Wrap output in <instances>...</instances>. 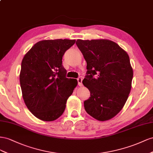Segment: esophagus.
<instances>
[{"instance_id":"1","label":"esophagus","mask_w":153,"mask_h":153,"mask_svg":"<svg viewBox=\"0 0 153 153\" xmlns=\"http://www.w3.org/2000/svg\"><path fill=\"white\" fill-rule=\"evenodd\" d=\"M77 82H78V85H79V86H82V78L81 77H79L77 78Z\"/></svg>"}]
</instances>
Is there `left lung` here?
<instances>
[{"mask_svg": "<svg viewBox=\"0 0 153 153\" xmlns=\"http://www.w3.org/2000/svg\"><path fill=\"white\" fill-rule=\"evenodd\" d=\"M76 45L88 70L82 80L90 92L84 102L85 110L96 120H110L123 109L131 88L133 71L129 56L117 43L105 39L77 40Z\"/></svg>", "mask_w": 153, "mask_h": 153, "instance_id": "1", "label": "left lung"}]
</instances>
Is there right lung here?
I'll use <instances>...</instances> for the list:
<instances>
[{"label": "right lung", "instance_id": "1", "mask_svg": "<svg viewBox=\"0 0 153 153\" xmlns=\"http://www.w3.org/2000/svg\"><path fill=\"white\" fill-rule=\"evenodd\" d=\"M75 42L68 39L40 41L24 56L20 73L22 97L29 110L39 119H58L77 85V79L66 77L62 65L65 52Z\"/></svg>", "mask_w": 153, "mask_h": 153}]
</instances>
